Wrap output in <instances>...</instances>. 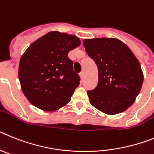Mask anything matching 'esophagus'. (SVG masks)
Instances as JSON below:
<instances>
[{
    "label": "esophagus",
    "instance_id": "1",
    "mask_svg": "<svg viewBox=\"0 0 154 154\" xmlns=\"http://www.w3.org/2000/svg\"><path fill=\"white\" fill-rule=\"evenodd\" d=\"M80 77H81V80H84V78H85V73H84V72H81V73H80Z\"/></svg>",
    "mask_w": 154,
    "mask_h": 154
}]
</instances>
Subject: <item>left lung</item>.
Returning a JSON list of instances; mask_svg holds the SVG:
<instances>
[{"mask_svg": "<svg viewBox=\"0 0 154 154\" xmlns=\"http://www.w3.org/2000/svg\"><path fill=\"white\" fill-rule=\"evenodd\" d=\"M83 42L98 69L97 87L88 91L91 105L107 115L129 109L143 82V70L134 53L118 38H86Z\"/></svg>", "mask_w": 154, "mask_h": 154, "instance_id": "8db88e82", "label": "left lung"}]
</instances>
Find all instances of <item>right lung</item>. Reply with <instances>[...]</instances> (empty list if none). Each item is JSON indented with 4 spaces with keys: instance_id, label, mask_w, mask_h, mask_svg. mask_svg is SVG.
<instances>
[{
    "instance_id": "1",
    "label": "right lung",
    "mask_w": 154,
    "mask_h": 154,
    "mask_svg": "<svg viewBox=\"0 0 154 154\" xmlns=\"http://www.w3.org/2000/svg\"><path fill=\"white\" fill-rule=\"evenodd\" d=\"M80 45L76 35L53 31L29 45L20 59L18 78L31 104L53 112L70 101L80 77L67 55Z\"/></svg>"
}]
</instances>
